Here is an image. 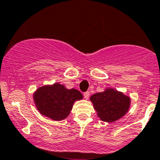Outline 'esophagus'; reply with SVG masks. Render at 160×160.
I'll return each mask as SVG.
<instances>
[{"label": "esophagus", "instance_id": "34e87169", "mask_svg": "<svg viewBox=\"0 0 160 160\" xmlns=\"http://www.w3.org/2000/svg\"><path fill=\"white\" fill-rule=\"evenodd\" d=\"M83 95H84V97H85V99H88V98H89L90 92H88H88H84Z\"/></svg>", "mask_w": 160, "mask_h": 160}]
</instances>
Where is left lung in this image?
Returning <instances> with one entry per match:
<instances>
[{"instance_id":"left-lung-1","label":"left lung","mask_w":160,"mask_h":160,"mask_svg":"<svg viewBox=\"0 0 160 160\" xmlns=\"http://www.w3.org/2000/svg\"><path fill=\"white\" fill-rule=\"evenodd\" d=\"M97 116L103 122H113L129 111L131 98L115 88H108L90 97Z\"/></svg>"}]
</instances>
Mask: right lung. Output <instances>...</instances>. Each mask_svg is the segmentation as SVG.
<instances>
[{"label": "right lung", "instance_id": "1", "mask_svg": "<svg viewBox=\"0 0 160 160\" xmlns=\"http://www.w3.org/2000/svg\"><path fill=\"white\" fill-rule=\"evenodd\" d=\"M83 98L78 90L68 89L58 82L39 87L33 94L38 111L42 116L55 121H61L70 114L75 101Z\"/></svg>", "mask_w": 160, "mask_h": 160}]
</instances>
